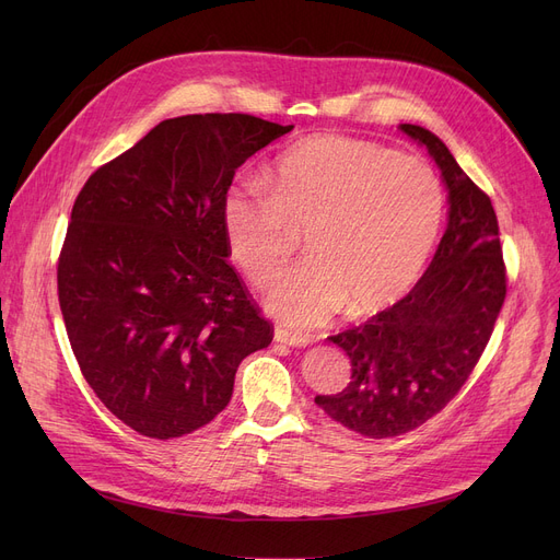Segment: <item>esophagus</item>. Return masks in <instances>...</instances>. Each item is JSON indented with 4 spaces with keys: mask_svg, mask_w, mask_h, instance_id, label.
Wrapping results in <instances>:
<instances>
[{
    "mask_svg": "<svg viewBox=\"0 0 560 560\" xmlns=\"http://www.w3.org/2000/svg\"><path fill=\"white\" fill-rule=\"evenodd\" d=\"M275 340L281 342V345H290V347H304L308 340L300 334H292L288 329H281V327H275Z\"/></svg>",
    "mask_w": 560,
    "mask_h": 560,
    "instance_id": "34e87169",
    "label": "esophagus"
}]
</instances>
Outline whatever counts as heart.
<instances>
[{
    "instance_id": "b5f03b06",
    "label": "heart",
    "mask_w": 560,
    "mask_h": 560,
    "mask_svg": "<svg viewBox=\"0 0 560 560\" xmlns=\"http://www.w3.org/2000/svg\"><path fill=\"white\" fill-rule=\"evenodd\" d=\"M235 184L220 209L233 260L270 283L306 231V262L279 277L265 306L292 329H313L342 306L368 315L416 283L443 222V188L420 159L336 133L308 136L265 172Z\"/></svg>"
}]
</instances>
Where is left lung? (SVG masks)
<instances>
[{
	"label": "left lung",
	"instance_id": "1",
	"mask_svg": "<svg viewBox=\"0 0 560 560\" xmlns=\"http://www.w3.org/2000/svg\"><path fill=\"white\" fill-rule=\"evenodd\" d=\"M399 129L427 147L447 188V229L424 277L404 300L329 340L351 381L315 404L368 438L413 431L440 413L479 363L506 298V268L490 197L447 144L418 125Z\"/></svg>",
	"mask_w": 560,
	"mask_h": 560
}]
</instances>
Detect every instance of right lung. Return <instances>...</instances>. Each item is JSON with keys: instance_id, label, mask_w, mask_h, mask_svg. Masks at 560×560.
I'll return each instance as SVG.
<instances>
[{"instance_id": "add662e5", "label": "right lung", "mask_w": 560, "mask_h": 560, "mask_svg": "<svg viewBox=\"0 0 560 560\" xmlns=\"http://www.w3.org/2000/svg\"><path fill=\"white\" fill-rule=\"evenodd\" d=\"M245 113L163 120L81 188L58 258V302L88 386L147 438L209 424L241 361L272 342L226 262L233 174L288 133Z\"/></svg>"}]
</instances>
